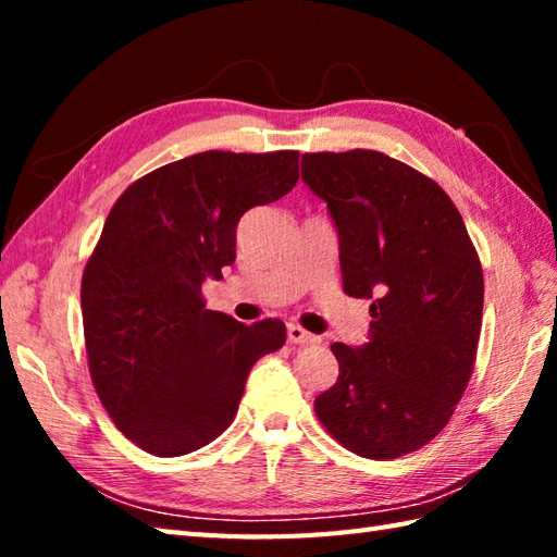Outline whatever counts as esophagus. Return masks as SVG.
Here are the masks:
<instances>
[{
  "instance_id": "34e87169",
  "label": "esophagus",
  "mask_w": 557,
  "mask_h": 557,
  "mask_svg": "<svg viewBox=\"0 0 557 557\" xmlns=\"http://www.w3.org/2000/svg\"><path fill=\"white\" fill-rule=\"evenodd\" d=\"M287 335H289L292 345H315V342H318V337H315L313 333H309V330H304V327L297 325V323H292V325L287 327Z\"/></svg>"
}]
</instances>
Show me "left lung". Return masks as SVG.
Segmentation results:
<instances>
[{"label":"left lung","instance_id":"1","mask_svg":"<svg viewBox=\"0 0 557 557\" xmlns=\"http://www.w3.org/2000/svg\"><path fill=\"white\" fill-rule=\"evenodd\" d=\"M301 180L339 234L345 294L371 299V339L335 342L337 383L315 417L351 453L397 459L441 433L474 373L483 270L431 176L377 150L306 152Z\"/></svg>","mask_w":557,"mask_h":557}]
</instances>
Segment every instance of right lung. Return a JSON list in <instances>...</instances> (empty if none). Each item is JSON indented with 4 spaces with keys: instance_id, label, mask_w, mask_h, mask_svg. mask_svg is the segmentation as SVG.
<instances>
[{
    "instance_id": "right-lung-1",
    "label": "right lung",
    "mask_w": 557,
    "mask_h": 557,
    "mask_svg": "<svg viewBox=\"0 0 557 557\" xmlns=\"http://www.w3.org/2000/svg\"><path fill=\"white\" fill-rule=\"evenodd\" d=\"M297 182V150H206L140 176L112 206L83 270V335L102 407L146 453L215 441L251 366L285 345V323L210 311L200 287L234 263L244 212Z\"/></svg>"
}]
</instances>
